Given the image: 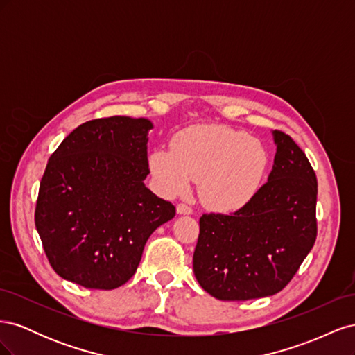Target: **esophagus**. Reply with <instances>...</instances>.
<instances>
[{
  "label": "esophagus",
  "instance_id": "esophagus-1",
  "mask_svg": "<svg viewBox=\"0 0 355 355\" xmlns=\"http://www.w3.org/2000/svg\"><path fill=\"white\" fill-rule=\"evenodd\" d=\"M176 210H178V213H179V214H191V213H192L191 206H188L187 202H179V204H178V207H176Z\"/></svg>",
  "mask_w": 355,
  "mask_h": 355
}]
</instances>
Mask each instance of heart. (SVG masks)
I'll list each match as a JSON object with an SVG mask.
<instances>
[{
    "instance_id": "b5f03b06",
    "label": "heart",
    "mask_w": 355,
    "mask_h": 355,
    "mask_svg": "<svg viewBox=\"0 0 355 355\" xmlns=\"http://www.w3.org/2000/svg\"><path fill=\"white\" fill-rule=\"evenodd\" d=\"M149 167L161 191L185 192L200 179L201 200L211 209L232 210L259 189L268 154L257 139L223 125H192L176 135L171 148H157Z\"/></svg>"
}]
</instances>
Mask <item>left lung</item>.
I'll list each match as a JSON object with an SVG mask.
<instances>
[{
    "mask_svg": "<svg viewBox=\"0 0 355 355\" xmlns=\"http://www.w3.org/2000/svg\"><path fill=\"white\" fill-rule=\"evenodd\" d=\"M268 182L234 213H204L194 274L220 300H249L283 290L317 239V176L305 153L275 130Z\"/></svg>",
    "mask_w": 355,
    "mask_h": 355,
    "instance_id": "1",
    "label": "left lung"
}]
</instances>
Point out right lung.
I'll list each match as a JSON object with an SVG mask.
<instances>
[{
  "instance_id": "obj_1",
  "label": "right lung",
  "mask_w": 355,
  "mask_h": 355,
  "mask_svg": "<svg viewBox=\"0 0 355 355\" xmlns=\"http://www.w3.org/2000/svg\"><path fill=\"white\" fill-rule=\"evenodd\" d=\"M146 118H96L75 128L49 158L35 227L53 270L85 288L112 290L137 270L144 247L176 207L149 175Z\"/></svg>"
}]
</instances>
